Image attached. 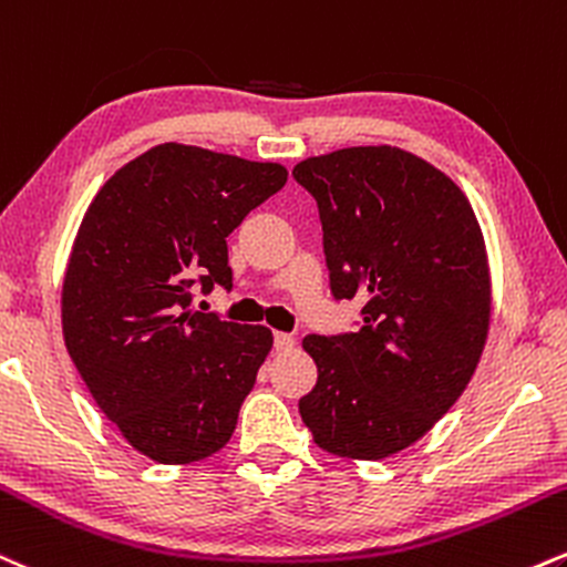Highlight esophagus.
Returning <instances> with one entry per match:
<instances>
[{"instance_id": "obj_1", "label": "esophagus", "mask_w": 567, "mask_h": 567, "mask_svg": "<svg viewBox=\"0 0 567 567\" xmlns=\"http://www.w3.org/2000/svg\"><path fill=\"white\" fill-rule=\"evenodd\" d=\"M275 349L277 351H292L296 349V338L288 332H275Z\"/></svg>"}]
</instances>
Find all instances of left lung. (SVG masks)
<instances>
[{
  "mask_svg": "<svg viewBox=\"0 0 567 567\" xmlns=\"http://www.w3.org/2000/svg\"><path fill=\"white\" fill-rule=\"evenodd\" d=\"M322 218L330 290L367 298L361 327L306 336L317 385L298 412L324 452L385 460L465 391L491 322L486 243L456 184L391 145L343 147L292 168Z\"/></svg>",
  "mask_w": 567,
  "mask_h": 567,
  "instance_id": "8db88e82",
  "label": "left lung"
}]
</instances>
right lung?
I'll return each instance as SVG.
<instances>
[{
	"label": "right lung",
	"mask_w": 567,
	"mask_h": 567,
	"mask_svg": "<svg viewBox=\"0 0 567 567\" xmlns=\"http://www.w3.org/2000/svg\"><path fill=\"white\" fill-rule=\"evenodd\" d=\"M288 182L279 163L179 142L121 166L89 203L63 279V338L140 454L189 465L227 446L271 330L193 309L231 288L227 237Z\"/></svg>",
	"instance_id": "1"
}]
</instances>
